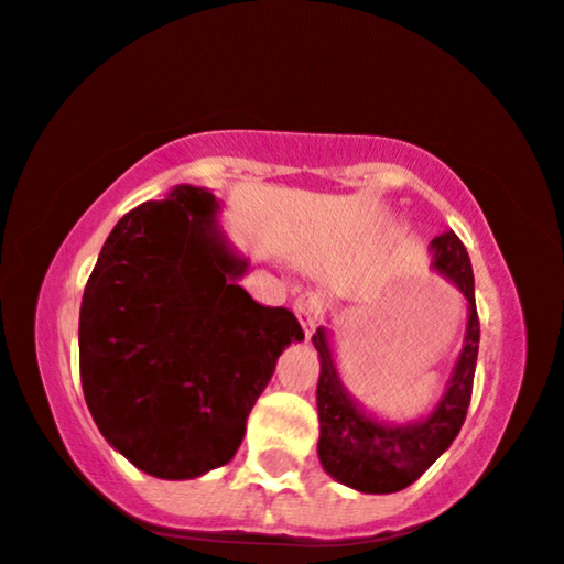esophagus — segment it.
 Here are the masks:
<instances>
[{"label":"esophagus","mask_w":564,"mask_h":564,"mask_svg":"<svg viewBox=\"0 0 564 564\" xmlns=\"http://www.w3.org/2000/svg\"><path fill=\"white\" fill-rule=\"evenodd\" d=\"M293 308H295L297 322H301L303 329H306V335L314 333L316 324H319V319H322V311H324L322 295L314 293V290H308V293H301L295 297Z\"/></svg>","instance_id":"esophagus-1"}]
</instances>
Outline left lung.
<instances>
[{
	"instance_id": "8db88e82",
	"label": "left lung",
	"mask_w": 564,
	"mask_h": 564,
	"mask_svg": "<svg viewBox=\"0 0 564 564\" xmlns=\"http://www.w3.org/2000/svg\"><path fill=\"white\" fill-rule=\"evenodd\" d=\"M435 269L446 274L467 297L469 319L465 348L456 361L446 393L427 420L416 425H386L367 416L343 390L335 372L327 335L316 329L314 346L322 369L316 386L319 406V459L322 467L343 486L364 494H395L420 478L459 435L473 399L475 364H478L480 319L475 308V280L469 256L452 229L435 237Z\"/></svg>"
}]
</instances>
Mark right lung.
<instances>
[{"mask_svg":"<svg viewBox=\"0 0 564 564\" xmlns=\"http://www.w3.org/2000/svg\"><path fill=\"white\" fill-rule=\"evenodd\" d=\"M216 197L176 187L129 210L84 288L78 369L99 433L131 465L187 480L235 456L276 359L303 329L237 284Z\"/></svg>","mask_w":564,"mask_h":564,"instance_id":"obj_1","label":"right lung"}]
</instances>
